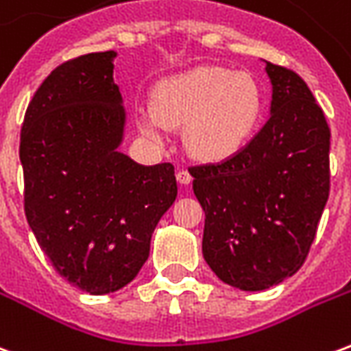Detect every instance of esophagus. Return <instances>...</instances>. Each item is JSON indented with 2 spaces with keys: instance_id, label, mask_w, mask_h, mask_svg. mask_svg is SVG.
<instances>
[{
  "instance_id": "1",
  "label": "esophagus",
  "mask_w": 351,
  "mask_h": 351,
  "mask_svg": "<svg viewBox=\"0 0 351 351\" xmlns=\"http://www.w3.org/2000/svg\"><path fill=\"white\" fill-rule=\"evenodd\" d=\"M176 180L180 184H184V186H188V184L191 182V175L190 171H186V169H182V171H178L176 173Z\"/></svg>"
}]
</instances>
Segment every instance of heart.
I'll return each instance as SVG.
<instances>
[{"label": "heart", "mask_w": 351, "mask_h": 351, "mask_svg": "<svg viewBox=\"0 0 351 351\" xmlns=\"http://www.w3.org/2000/svg\"><path fill=\"white\" fill-rule=\"evenodd\" d=\"M265 101L259 82L248 73L199 67L161 82L154 110L141 108V133L163 143L165 125L186 128L184 143L203 161H223L241 152L263 120Z\"/></svg>", "instance_id": "heart-1"}]
</instances>
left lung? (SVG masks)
Masks as SVG:
<instances>
[{"label":"left lung","instance_id":"obj_1","mask_svg":"<svg viewBox=\"0 0 351 351\" xmlns=\"http://www.w3.org/2000/svg\"><path fill=\"white\" fill-rule=\"evenodd\" d=\"M271 116L241 152L191 167L205 210L203 258L228 286L263 291L301 269L329 197L324 110L306 82L265 62Z\"/></svg>","mask_w":351,"mask_h":351}]
</instances>
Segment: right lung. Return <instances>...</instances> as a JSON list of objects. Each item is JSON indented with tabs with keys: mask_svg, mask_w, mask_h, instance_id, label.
<instances>
[{
	"mask_svg": "<svg viewBox=\"0 0 351 351\" xmlns=\"http://www.w3.org/2000/svg\"><path fill=\"white\" fill-rule=\"evenodd\" d=\"M114 58L93 52L56 67L20 133L27 223L60 276L90 295L137 276L178 191L171 163L141 165L120 152L128 112Z\"/></svg>",
	"mask_w": 351,
	"mask_h": 351,
	"instance_id": "obj_1",
	"label": "right lung"
}]
</instances>
